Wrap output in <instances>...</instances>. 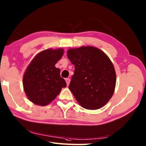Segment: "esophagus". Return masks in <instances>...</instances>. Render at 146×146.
I'll use <instances>...</instances> for the list:
<instances>
[{
	"label": "esophagus",
	"instance_id": "34e87169",
	"mask_svg": "<svg viewBox=\"0 0 146 146\" xmlns=\"http://www.w3.org/2000/svg\"><path fill=\"white\" fill-rule=\"evenodd\" d=\"M65 80H66V84H67V85L69 86V84H70V79L67 78H66Z\"/></svg>",
	"mask_w": 146,
	"mask_h": 146
}]
</instances>
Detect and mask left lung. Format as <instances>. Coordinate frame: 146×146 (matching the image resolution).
<instances>
[{"label":"left lung","instance_id":"left-lung-1","mask_svg":"<svg viewBox=\"0 0 146 146\" xmlns=\"http://www.w3.org/2000/svg\"><path fill=\"white\" fill-rule=\"evenodd\" d=\"M68 57L75 71L69 89L87 110L105 106L114 93L116 73L113 64L102 51L93 46L70 49Z\"/></svg>","mask_w":146,"mask_h":146}]
</instances>
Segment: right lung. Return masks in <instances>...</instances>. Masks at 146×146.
Segmentation results:
<instances>
[{"label":"right lung","mask_w":146,"mask_h":146,"mask_svg":"<svg viewBox=\"0 0 146 146\" xmlns=\"http://www.w3.org/2000/svg\"><path fill=\"white\" fill-rule=\"evenodd\" d=\"M64 49H48L38 53L31 60L23 76L27 97L36 105L44 106L55 99L66 82L60 77V69L55 65L62 58Z\"/></svg>","instance_id":"right-lung-1"}]
</instances>
